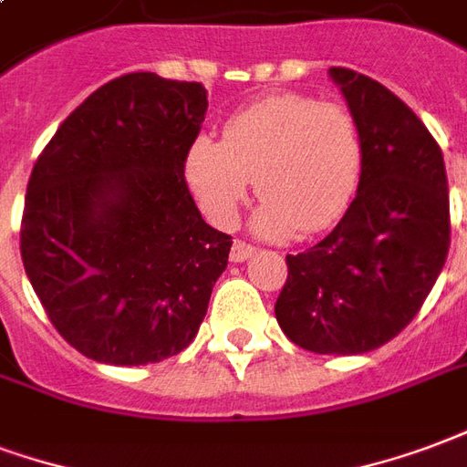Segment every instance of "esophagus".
I'll list each match as a JSON object with an SVG mask.
<instances>
[{
  "label": "esophagus",
  "mask_w": 467,
  "mask_h": 467,
  "mask_svg": "<svg viewBox=\"0 0 467 467\" xmlns=\"http://www.w3.org/2000/svg\"><path fill=\"white\" fill-rule=\"evenodd\" d=\"M254 251H256V248L248 246V244H244V241H234V246H231V261H234V264H241V261L251 258Z\"/></svg>",
  "instance_id": "obj_1"
}]
</instances>
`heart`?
Instances as JSON below:
<instances>
[{
    "instance_id": "heart-1",
    "label": "heart",
    "mask_w": 467,
    "mask_h": 467,
    "mask_svg": "<svg viewBox=\"0 0 467 467\" xmlns=\"http://www.w3.org/2000/svg\"><path fill=\"white\" fill-rule=\"evenodd\" d=\"M360 169L356 121L341 104L281 91L248 104L223 139L199 136L186 154V182L211 223L231 229L251 179L261 196L254 231L271 241L321 231L348 209Z\"/></svg>"
}]
</instances>
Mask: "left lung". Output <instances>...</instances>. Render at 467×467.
Masks as SVG:
<instances>
[{
	"label": "left lung",
	"mask_w": 467,
	"mask_h": 467,
	"mask_svg": "<svg viewBox=\"0 0 467 467\" xmlns=\"http://www.w3.org/2000/svg\"><path fill=\"white\" fill-rule=\"evenodd\" d=\"M360 139V182L338 226L285 256L281 331L306 350L356 356L413 321L451 246L448 176L420 119L370 77L331 67Z\"/></svg>",
	"instance_id": "1"
}]
</instances>
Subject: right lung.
I'll return each mask as SVG.
<instances>
[{
	"mask_svg": "<svg viewBox=\"0 0 467 467\" xmlns=\"http://www.w3.org/2000/svg\"><path fill=\"white\" fill-rule=\"evenodd\" d=\"M206 109L199 81L124 74L84 99L34 163L24 271L87 358L159 363L199 333L231 251L183 179Z\"/></svg>",
	"mask_w": 467,
	"mask_h": 467,
	"instance_id": "right-lung-1",
	"label": "right lung"
}]
</instances>
